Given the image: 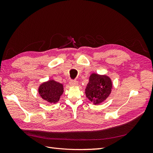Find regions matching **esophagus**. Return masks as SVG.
Here are the masks:
<instances>
[{
  "instance_id": "esophagus-1",
  "label": "esophagus",
  "mask_w": 153,
  "mask_h": 153,
  "mask_svg": "<svg viewBox=\"0 0 153 153\" xmlns=\"http://www.w3.org/2000/svg\"><path fill=\"white\" fill-rule=\"evenodd\" d=\"M69 84H70L71 86H76L78 84V82L76 80H71L70 81H69Z\"/></svg>"
}]
</instances>
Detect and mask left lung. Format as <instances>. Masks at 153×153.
I'll use <instances>...</instances> for the list:
<instances>
[{
  "instance_id": "1",
  "label": "left lung",
  "mask_w": 153,
  "mask_h": 153,
  "mask_svg": "<svg viewBox=\"0 0 153 153\" xmlns=\"http://www.w3.org/2000/svg\"><path fill=\"white\" fill-rule=\"evenodd\" d=\"M112 88V81L108 76L92 73L89 77L85 92L87 98L97 105L102 103L108 98Z\"/></svg>"
}]
</instances>
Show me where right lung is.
<instances>
[{
  "label": "right lung",
  "mask_w": 153,
  "mask_h": 153,
  "mask_svg": "<svg viewBox=\"0 0 153 153\" xmlns=\"http://www.w3.org/2000/svg\"><path fill=\"white\" fill-rule=\"evenodd\" d=\"M63 89L62 84L53 80H50L40 85L38 92L44 100L50 103H55L59 100L60 97L64 92Z\"/></svg>",
  "instance_id": "add662e5"
}]
</instances>
